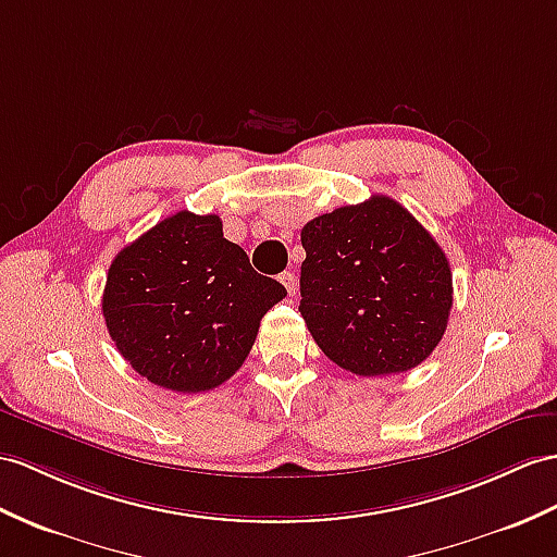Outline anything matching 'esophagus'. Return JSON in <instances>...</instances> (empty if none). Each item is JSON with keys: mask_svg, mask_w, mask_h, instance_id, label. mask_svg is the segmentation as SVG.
Returning a JSON list of instances; mask_svg holds the SVG:
<instances>
[{"mask_svg": "<svg viewBox=\"0 0 557 557\" xmlns=\"http://www.w3.org/2000/svg\"><path fill=\"white\" fill-rule=\"evenodd\" d=\"M278 281L283 283V286H286V290H288L290 295H295V293H297V278H295L293 271H283Z\"/></svg>", "mask_w": 557, "mask_h": 557, "instance_id": "obj_1", "label": "esophagus"}]
</instances>
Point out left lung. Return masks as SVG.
<instances>
[{"instance_id": "8db88e82", "label": "left lung", "mask_w": 557, "mask_h": 557, "mask_svg": "<svg viewBox=\"0 0 557 557\" xmlns=\"http://www.w3.org/2000/svg\"><path fill=\"white\" fill-rule=\"evenodd\" d=\"M300 236V314L325 357L371 377L432 355L454 305L451 267L409 210L373 196L314 216Z\"/></svg>"}]
</instances>
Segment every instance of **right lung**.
Wrapping results in <instances>:
<instances>
[{
  "label": "right lung",
  "mask_w": 557,
  "mask_h": 557,
  "mask_svg": "<svg viewBox=\"0 0 557 557\" xmlns=\"http://www.w3.org/2000/svg\"><path fill=\"white\" fill-rule=\"evenodd\" d=\"M283 297L224 238L220 216L182 210L115 255L101 307L117 351L148 383L206 392L240 369Z\"/></svg>",
  "instance_id": "right-lung-1"
}]
</instances>
